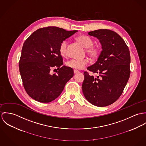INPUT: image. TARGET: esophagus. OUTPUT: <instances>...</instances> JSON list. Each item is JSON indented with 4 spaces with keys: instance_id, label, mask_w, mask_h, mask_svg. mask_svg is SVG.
<instances>
[{
    "instance_id": "obj_1",
    "label": "esophagus",
    "mask_w": 146,
    "mask_h": 146,
    "mask_svg": "<svg viewBox=\"0 0 146 146\" xmlns=\"http://www.w3.org/2000/svg\"><path fill=\"white\" fill-rule=\"evenodd\" d=\"M79 72L77 70H76V69H74V74H77V73H78Z\"/></svg>"
}]
</instances>
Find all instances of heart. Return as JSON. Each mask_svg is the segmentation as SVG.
I'll list each match as a JSON object with an SVG mask.
<instances>
[{"label":"heart","instance_id":"b5f03b06","mask_svg":"<svg viewBox=\"0 0 146 146\" xmlns=\"http://www.w3.org/2000/svg\"><path fill=\"white\" fill-rule=\"evenodd\" d=\"M77 40L80 42L81 45L86 49V52L88 55L92 58H96L100 53V49L97 46L94 45L93 40L86 35H81L77 38ZM68 44L67 40H63L60 44L59 51L60 55L64 57L66 55V49ZM89 61L87 59H72L66 62L65 64L69 68L75 69H82L88 64Z\"/></svg>","mask_w":146,"mask_h":146}]
</instances>
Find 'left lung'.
<instances>
[{
    "label": "left lung",
    "mask_w": 146,
    "mask_h": 146,
    "mask_svg": "<svg viewBox=\"0 0 146 146\" xmlns=\"http://www.w3.org/2000/svg\"><path fill=\"white\" fill-rule=\"evenodd\" d=\"M88 34L99 40L102 50L97 62L87 68L98 76L95 77L84 72L82 91L91 104L104 107L119 98L129 78V50L124 40L113 31L100 29Z\"/></svg>",
    "instance_id": "left-lung-1"
}]
</instances>
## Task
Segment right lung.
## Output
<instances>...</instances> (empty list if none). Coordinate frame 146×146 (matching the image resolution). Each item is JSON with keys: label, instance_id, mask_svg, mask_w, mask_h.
<instances>
[{"label": "right lung", "instance_id": "add662e5", "mask_svg": "<svg viewBox=\"0 0 146 146\" xmlns=\"http://www.w3.org/2000/svg\"><path fill=\"white\" fill-rule=\"evenodd\" d=\"M77 32L49 26L38 29L25 41L19 69L24 88L35 100L42 103L54 100L73 76L72 68L62 66L59 48L63 40ZM54 67L58 71L51 75L49 72Z\"/></svg>", "mask_w": 146, "mask_h": 146}]
</instances>
